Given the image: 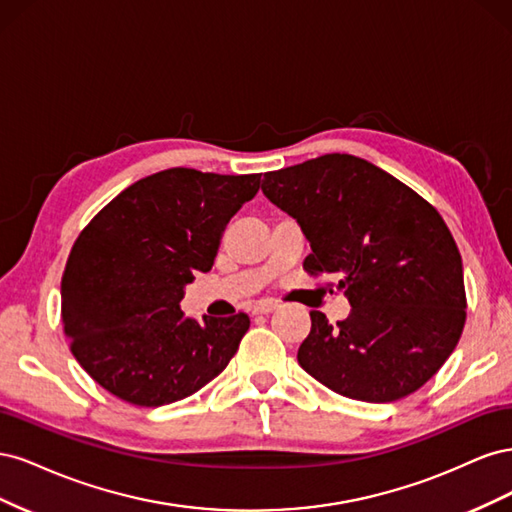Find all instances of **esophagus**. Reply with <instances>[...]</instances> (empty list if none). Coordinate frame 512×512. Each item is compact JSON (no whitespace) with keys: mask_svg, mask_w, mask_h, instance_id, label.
<instances>
[{"mask_svg":"<svg viewBox=\"0 0 512 512\" xmlns=\"http://www.w3.org/2000/svg\"><path fill=\"white\" fill-rule=\"evenodd\" d=\"M273 309H275V305H273V303L260 301V303H256V305L252 307V314H256V316H262V314H271Z\"/></svg>","mask_w":512,"mask_h":512,"instance_id":"esophagus-1","label":"esophagus"}]
</instances>
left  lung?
<instances>
[{"label": "left lung", "instance_id": "1", "mask_svg": "<svg viewBox=\"0 0 512 512\" xmlns=\"http://www.w3.org/2000/svg\"><path fill=\"white\" fill-rule=\"evenodd\" d=\"M262 194L301 226L312 247L303 269L337 275L352 307L337 324L309 314L299 365L367 404L421 389L453 354L466 322L461 254L442 215L348 153L265 173Z\"/></svg>", "mask_w": 512, "mask_h": 512}]
</instances>
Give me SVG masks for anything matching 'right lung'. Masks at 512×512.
I'll use <instances>...</instances> for the list:
<instances>
[{"mask_svg": "<svg viewBox=\"0 0 512 512\" xmlns=\"http://www.w3.org/2000/svg\"><path fill=\"white\" fill-rule=\"evenodd\" d=\"M260 175L168 168L113 198L76 239L61 280V322L74 359L115 397L158 408L220 376L250 318L181 312Z\"/></svg>", "mask_w": 512, "mask_h": 512, "instance_id": "1", "label": "right lung"}]
</instances>
